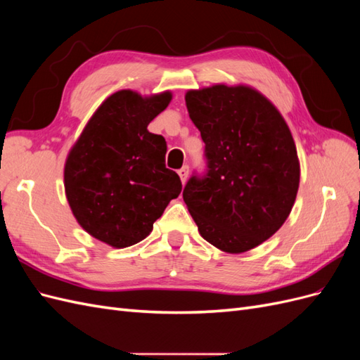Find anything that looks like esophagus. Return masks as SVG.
Returning <instances> with one entry per match:
<instances>
[{"instance_id":"obj_1","label":"esophagus","mask_w":360,"mask_h":360,"mask_svg":"<svg viewBox=\"0 0 360 360\" xmlns=\"http://www.w3.org/2000/svg\"><path fill=\"white\" fill-rule=\"evenodd\" d=\"M188 176H189V167L184 165L181 169H179V177H180V180H181L183 184H184V181H186Z\"/></svg>"}]
</instances>
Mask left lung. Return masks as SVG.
Instances as JSON below:
<instances>
[{"label":"left lung","instance_id":"1","mask_svg":"<svg viewBox=\"0 0 360 360\" xmlns=\"http://www.w3.org/2000/svg\"><path fill=\"white\" fill-rule=\"evenodd\" d=\"M184 101L209 171L188 181L183 200L202 238L226 254L246 252L279 230L296 201L300 163L290 127L245 84L189 90Z\"/></svg>","mask_w":360,"mask_h":360}]
</instances>
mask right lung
Instances as JSON below:
<instances>
[{
	"label": "right lung",
	"instance_id": "1",
	"mask_svg": "<svg viewBox=\"0 0 360 360\" xmlns=\"http://www.w3.org/2000/svg\"><path fill=\"white\" fill-rule=\"evenodd\" d=\"M171 99V91H115L94 111L64 163L76 222L115 249L144 240L181 192L177 172L165 167V138L147 130Z\"/></svg>",
	"mask_w": 360,
	"mask_h": 360
}]
</instances>
